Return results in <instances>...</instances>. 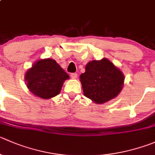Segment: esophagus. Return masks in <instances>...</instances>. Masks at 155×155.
<instances>
[{
  "mask_svg": "<svg viewBox=\"0 0 155 155\" xmlns=\"http://www.w3.org/2000/svg\"><path fill=\"white\" fill-rule=\"evenodd\" d=\"M70 76H71V78L73 79H76V78H77V73H71V75H70Z\"/></svg>",
  "mask_w": 155,
  "mask_h": 155,
  "instance_id": "34e87169",
  "label": "esophagus"
}]
</instances>
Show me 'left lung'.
<instances>
[{"mask_svg":"<svg viewBox=\"0 0 155 155\" xmlns=\"http://www.w3.org/2000/svg\"><path fill=\"white\" fill-rule=\"evenodd\" d=\"M84 95L97 104L115 98L124 85V75L107 58L91 61L79 76Z\"/></svg>","mask_w":155,"mask_h":155,"instance_id":"obj_1","label":"left lung"}]
</instances>
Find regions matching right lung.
Here are the masks:
<instances>
[{"instance_id": "obj_1", "label": "right lung", "mask_w": 155, "mask_h": 155, "mask_svg": "<svg viewBox=\"0 0 155 155\" xmlns=\"http://www.w3.org/2000/svg\"><path fill=\"white\" fill-rule=\"evenodd\" d=\"M69 78L61 66L51 58L38 60L25 73L28 89L42 99H50L60 94L64 82Z\"/></svg>"}]
</instances>
